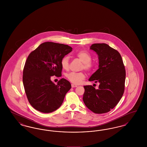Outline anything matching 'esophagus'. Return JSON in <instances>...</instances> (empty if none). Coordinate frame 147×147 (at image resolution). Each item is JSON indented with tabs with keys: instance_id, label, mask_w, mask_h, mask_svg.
Listing matches in <instances>:
<instances>
[{
	"instance_id": "esophagus-1",
	"label": "esophagus",
	"mask_w": 147,
	"mask_h": 147,
	"mask_svg": "<svg viewBox=\"0 0 147 147\" xmlns=\"http://www.w3.org/2000/svg\"><path fill=\"white\" fill-rule=\"evenodd\" d=\"M77 87V85H75V84H71V88H76Z\"/></svg>"
}]
</instances>
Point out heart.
Masks as SVG:
<instances>
[{
	"instance_id": "b5f03b06",
	"label": "heart",
	"mask_w": 147,
	"mask_h": 147,
	"mask_svg": "<svg viewBox=\"0 0 147 147\" xmlns=\"http://www.w3.org/2000/svg\"><path fill=\"white\" fill-rule=\"evenodd\" d=\"M77 56L83 63V65L82 67L83 69L88 71H90L92 69L93 66L91 63L92 57L89 53L85 51H80L77 53ZM69 58L68 56H65L61 61V66L63 69L67 70L69 68ZM66 77L71 83L79 84L85 78V74L83 72H70L66 75Z\"/></svg>"
}]
</instances>
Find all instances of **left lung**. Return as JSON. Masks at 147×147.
I'll return each instance as SVG.
<instances>
[{"label": "left lung", "instance_id": "1", "mask_svg": "<svg viewBox=\"0 0 147 147\" xmlns=\"http://www.w3.org/2000/svg\"><path fill=\"white\" fill-rule=\"evenodd\" d=\"M98 55V69L89 81L98 83L96 89L84 86L83 100L85 106L95 113L109 112L119 103L124 90L126 71L122 57L116 49L106 43H94L90 47Z\"/></svg>", "mask_w": 147, "mask_h": 147}]
</instances>
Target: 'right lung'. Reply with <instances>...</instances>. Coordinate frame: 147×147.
<instances>
[{
	"label": "right lung",
	"mask_w": 147,
	"mask_h": 147,
	"mask_svg": "<svg viewBox=\"0 0 147 147\" xmlns=\"http://www.w3.org/2000/svg\"><path fill=\"white\" fill-rule=\"evenodd\" d=\"M72 51L66 45L46 42L31 52L23 70L22 82L28 102L36 110L50 113L63 103L71 84L62 78L56 85L51 76L61 77L63 57Z\"/></svg>",
	"instance_id": "obj_1"
}]
</instances>
